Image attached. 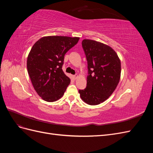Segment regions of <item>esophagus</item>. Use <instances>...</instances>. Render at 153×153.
I'll return each instance as SVG.
<instances>
[{"label": "esophagus", "instance_id": "1", "mask_svg": "<svg viewBox=\"0 0 153 153\" xmlns=\"http://www.w3.org/2000/svg\"><path fill=\"white\" fill-rule=\"evenodd\" d=\"M77 78H78V75H74V78H75V79H76Z\"/></svg>", "mask_w": 153, "mask_h": 153}]
</instances>
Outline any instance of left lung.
Returning <instances> with one entry per match:
<instances>
[{
  "label": "left lung",
  "mask_w": 153,
  "mask_h": 153,
  "mask_svg": "<svg viewBox=\"0 0 153 153\" xmlns=\"http://www.w3.org/2000/svg\"><path fill=\"white\" fill-rule=\"evenodd\" d=\"M82 45L87 61L88 76L86 88L78 92L87 104L99 105L116 89L121 78V61L116 52L105 44L84 39Z\"/></svg>",
  "instance_id": "left-lung-1"
}]
</instances>
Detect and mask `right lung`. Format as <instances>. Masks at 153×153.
I'll list each match as a JSON object with an SVG mask.
<instances>
[{
    "mask_svg": "<svg viewBox=\"0 0 153 153\" xmlns=\"http://www.w3.org/2000/svg\"><path fill=\"white\" fill-rule=\"evenodd\" d=\"M79 38L51 36L43 37L32 47L27 61L32 85L43 100L53 102L60 99L70 84L63 72L64 55Z\"/></svg>",
    "mask_w": 153,
    "mask_h": 153,
    "instance_id": "obj_1",
    "label": "right lung"
}]
</instances>
